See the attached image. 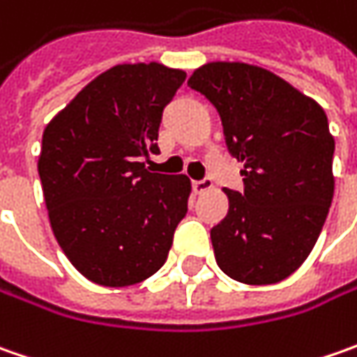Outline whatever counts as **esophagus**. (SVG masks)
<instances>
[{
	"mask_svg": "<svg viewBox=\"0 0 357 357\" xmlns=\"http://www.w3.org/2000/svg\"><path fill=\"white\" fill-rule=\"evenodd\" d=\"M192 188H195V192H197V195H202V192H206V190H211V188H213V181H211V178L195 181V183H192Z\"/></svg>",
	"mask_w": 357,
	"mask_h": 357,
	"instance_id": "esophagus-1",
	"label": "esophagus"
}]
</instances>
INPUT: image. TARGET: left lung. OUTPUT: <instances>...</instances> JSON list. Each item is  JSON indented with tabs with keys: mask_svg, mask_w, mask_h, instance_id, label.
Wrapping results in <instances>:
<instances>
[{
	"mask_svg": "<svg viewBox=\"0 0 357 357\" xmlns=\"http://www.w3.org/2000/svg\"><path fill=\"white\" fill-rule=\"evenodd\" d=\"M188 87L216 107L244 190L211 230L218 268L242 284H276L302 266L334 199V137L324 109L248 63L199 67Z\"/></svg>",
	"mask_w": 357,
	"mask_h": 357,
	"instance_id": "1",
	"label": "left lung"
}]
</instances>
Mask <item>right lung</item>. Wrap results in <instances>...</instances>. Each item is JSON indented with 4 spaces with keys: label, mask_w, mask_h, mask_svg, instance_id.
Masks as SVG:
<instances>
[{
    "label": "right lung",
    "mask_w": 357,
    "mask_h": 357,
    "mask_svg": "<svg viewBox=\"0 0 357 357\" xmlns=\"http://www.w3.org/2000/svg\"><path fill=\"white\" fill-rule=\"evenodd\" d=\"M186 73L160 63L115 65L51 119L39 178L53 234L87 280L121 288L165 264L188 211L185 174L149 172L158 127Z\"/></svg>",
    "instance_id": "add662e5"
}]
</instances>
